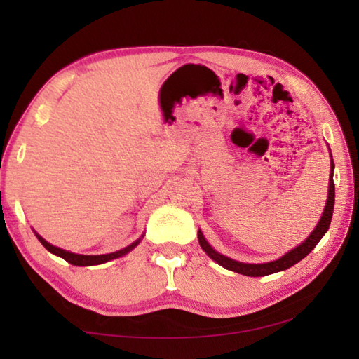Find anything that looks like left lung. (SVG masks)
<instances>
[{
    "label": "left lung",
    "mask_w": 359,
    "mask_h": 359,
    "mask_svg": "<svg viewBox=\"0 0 359 359\" xmlns=\"http://www.w3.org/2000/svg\"><path fill=\"white\" fill-rule=\"evenodd\" d=\"M334 161H332V155H331V172H330V187H327V199L325 204V210L321 214L320 222L317 223V226L312 231L311 234L307 236L306 241H302V244L294 247L293 250H290L276 261H269V263H259V264H250V263H241V261H236L233 258L224 257V255L218 253L215 248H212V245L205 241L204 234L201 233V229H198V241L199 245H201L203 250L208 253V257L215 261V263L220 264L222 267L228 271L238 272V274L242 276H248V277H263V276H269V274H276V272H280L288 269V267L294 266L296 263H299L302 258H306L309 253H311L315 245L318 244L321 238L326 234L327 228L331 224V218H332V210H334Z\"/></svg>",
    "instance_id": "8db88e82"
}]
</instances>
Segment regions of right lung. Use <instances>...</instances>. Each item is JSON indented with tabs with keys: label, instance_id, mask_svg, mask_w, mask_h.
I'll list each match as a JSON object with an SVG mask.
<instances>
[{
	"label": "right lung",
	"instance_id": "add662e5",
	"mask_svg": "<svg viewBox=\"0 0 359 359\" xmlns=\"http://www.w3.org/2000/svg\"><path fill=\"white\" fill-rule=\"evenodd\" d=\"M36 238L39 239V242L42 245H44L48 252L57 255V257L63 258L65 261H68L69 264H74V266H95V264H102V263H107V261L111 259H115V258H120L123 257V255L130 253L133 248H135L139 242H141V239L144 238V234L139 238L137 241L133 242V244H130L128 247L121 248V250H117V252H112V253H106V255H79V253H72V252H68V250H63V248L60 247H55L52 245L50 242H47L44 238H41V236L36 233Z\"/></svg>",
	"mask_w": 359,
	"mask_h": 359
}]
</instances>
